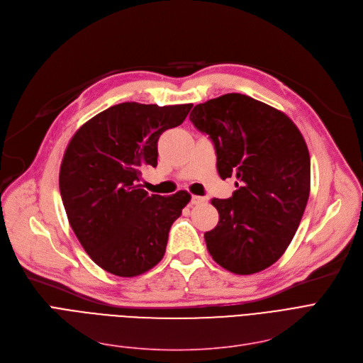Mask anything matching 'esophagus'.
Here are the masks:
<instances>
[{"instance_id":"esophagus-1","label":"esophagus","mask_w":363,"mask_h":363,"mask_svg":"<svg viewBox=\"0 0 363 363\" xmlns=\"http://www.w3.org/2000/svg\"><path fill=\"white\" fill-rule=\"evenodd\" d=\"M194 205H199V203H202V202H205V198H202V196H198V195H194L192 196V201H191Z\"/></svg>"}]
</instances>
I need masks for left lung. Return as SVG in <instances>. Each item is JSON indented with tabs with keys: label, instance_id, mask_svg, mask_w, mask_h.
<instances>
[{
	"label": "left lung",
	"instance_id": "left-lung-1",
	"mask_svg": "<svg viewBox=\"0 0 363 363\" xmlns=\"http://www.w3.org/2000/svg\"><path fill=\"white\" fill-rule=\"evenodd\" d=\"M189 119L214 143L220 177L238 179L229 199H211L218 223L203 235L210 255L236 274L267 269L291 244L310 194L300 130L284 112L239 93L199 103Z\"/></svg>",
	"mask_w": 363,
	"mask_h": 363
}]
</instances>
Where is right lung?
<instances>
[{
    "label": "right lung",
    "mask_w": 363,
    "mask_h": 363,
    "mask_svg": "<svg viewBox=\"0 0 363 363\" xmlns=\"http://www.w3.org/2000/svg\"><path fill=\"white\" fill-rule=\"evenodd\" d=\"M187 105L125 101L87 121L69 142L59 186L69 224L91 260L121 278L139 276L165 254L168 232L191 201L142 189V168L158 165V139L180 125Z\"/></svg>",
    "instance_id": "1"
}]
</instances>
